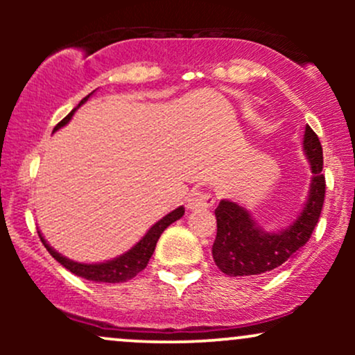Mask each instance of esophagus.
<instances>
[{
    "label": "esophagus",
    "instance_id": "esophagus-1",
    "mask_svg": "<svg viewBox=\"0 0 355 355\" xmlns=\"http://www.w3.org/2000/svg\"><path fill=\"white\" fill-rule=\"evenodd\" d=\"M215 203V198L211 197L210 193L202 190H191L187 197V207L190 210H197V209H209Z\"/></svg>",
    "mask_w": 355,
    "mask_h": 355
}]
</instances>
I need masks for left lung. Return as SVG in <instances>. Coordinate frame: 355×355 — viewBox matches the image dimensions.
Here are the masks:
<instances>
[{
	"instance_id": "8db88e82",
	"label": "left lung",
	"mask_w": 355,
	"mask_h": 355,
	"mask_svg": "<svg viewBox=\"0 0 355 355\" xmlns=\"http://www.w3.org/2000/svg\"><path fill=\"white\" fill-rule=\"evenodd\" d=\"M304 150L311 162V190L304 210L287 229L277 234L266 232L262 227H257L250 214L239 203L220 200L215 209L217 237L211 255L223 274L230 277L266 274L294 259L309 242L319 222L325 197L322 145L311 126H305Z\"/></svg>"
}]
</instances>
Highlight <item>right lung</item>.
I'll list each match as a JSON object with an SVG mask.
<instances>
[{"label": "right lung", "mask_w": 355, "mask_h": 355, "mask_svg": "<svg viewBox=\"0 0 355 355\" xmlns=\"http://www.w3.org/2000/svg\"><path fill=\"white\" fill-rule=\"evenodd\" d=\"M89 95H93V93H89ZM89 95L85 96L76 108H80L81 105H83L85 101L89 98ZM76 108L71 110V112L68 113V115L55 126V130H53V132H56V130L61 128V126L67 125L68 121L71 120L73 113L76 112ZM183 214H185V209H183V207H178V209L170 211L168 215H165L164 218L158 220L152 229L146 232L145 237L141 239L135 247L130 248V250L125 252L123 255L116 257V259L108 260V262H103V263H78V262H75V260L67 259V257L58 254L55 248H51L50 245H48L46 240L43 239L42 232H38V235H40V239H42L43 245L46 247V250L50 252V255L53 257V259H55L58 263H61L64 268H68L71 274L83 277V279L92 280V282L118 284V282H126V280L133 279V277L144 270V268L146 267V263H148L150 257L153 255V250H155V247H157V242H158V239H160V235L164 234V230L166 229V227L172 225V223L177 222L178 218H182Z\"/></svg>", "instance_id": "add662e5"}]
</instances>
